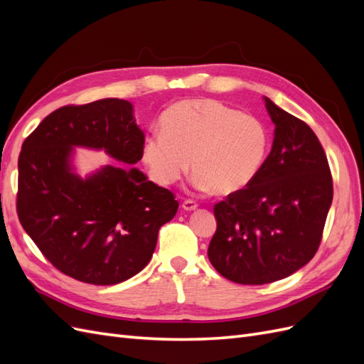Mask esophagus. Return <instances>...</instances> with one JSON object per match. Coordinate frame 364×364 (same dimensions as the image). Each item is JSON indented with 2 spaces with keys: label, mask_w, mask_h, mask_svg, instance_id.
Here are the masks:
<instances>
[{
  "label": "esophagus",
  "mask_w": 364,
  "mask_h": 364,
  "mask_svg": "<svg viewBox=\"0 0 364 364\" xmlns=\"http://www.w3.org/2000/svg\"><path fill=\"white\" fill-rule=\"evenodd\" d=\"M182 208H183V211H194V209L197 208V202H194L191 199H186V200H183Z\"/></svg>",
  "instance_id": "34e87169"
}]
</instances>
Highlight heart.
Segmentation results:
<instances>
[{"label":"heart","mask_w":364,"mask_h":364,"mask_svg":"<svg viewBox=\"0 0 364 364\" xmlns=\"http://www.w3.org/2000/svg\"><path fill=\"white\" fill-rule=\"evenodd\" d=\"M159 129L141 151L159 185L178 182L190 161L197 188L238 193L257 178L269 149V132L258 118L213 98L174 103L161 115Z\"/></svg>","instance_id":"b5f03b06"}]
</instances>
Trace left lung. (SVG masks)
I'll return each instance as SVG.
<instances>
[{
  "label": "left lung",
  "instance_id": "1",
  "mask_svg": "<svg viewBox=\"0 0 364 364\" xmlns=\"http://www.w3.org/2000/svg\"><path fill=\"white\" fill-rule=\"evenodd\" d=\"M264 100L274 124L272 150L245 190L214 205L208 247L222 277L246 285L287 278L311 261L333 202L331 170L311 127Z\"/></svg>",
  "mask_w": 364,
  "mask_h": 364
}]
</instances>
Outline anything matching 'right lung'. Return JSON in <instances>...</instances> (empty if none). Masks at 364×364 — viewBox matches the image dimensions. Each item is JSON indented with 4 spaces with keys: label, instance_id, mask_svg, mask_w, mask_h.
I'll use <instances>...</instances> for the list:
<instances>
[{
    "label": "right lung",
    "instance_id": "1",
    "mask_svg": "<svg viewBox=\"0 0 364 364\" xmlns=\"http://www.w3.org/2000/svg\"><path fill=\"white\" fill-rule=\"evenodd\" d=\"M142 144L134 106L119 98L62 106L26 138L18 158V218L62 273L112 285L151 259L161 226L178 213L174 194L138 168L106 165L82 179L71 167L73 147L105 149L117 161L136 164Z\"/></svg>",
    "mask_w": 364,
    "mask_h": 364
}]
</instances>
